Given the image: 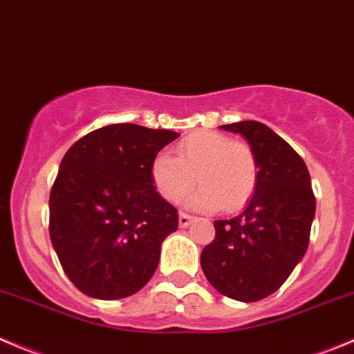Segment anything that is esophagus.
<instances>
[{"instance_id":"1","label":"esophagus","mask_w":354,"mask_h":354,"mask_svg":"<svg viewBox=\"0 0 354 354\" xmlns=\"http://www.w3.org/2000/svg\"><path fill=\"white\" fill-rule=\"evenodd\" d=\"M192 221H194V216H188L185 214V212H180V218H178V225H180V228H187Z\"/></svg>"}]
</instances>
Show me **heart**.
Masks as SVG:
<instances>
[{
  "mask_svg": "<svg viewBox=\"0 0 354 354\" xmlns=\"http://www.w3.org/2000/svg\"><path fill=\"white\" fill-rule=\"evenodd\" d=\"M178 157L159 153L150 166V178L162 198L178 204L197 181L202 185L187 205L198 212L239 211L257 187V160L245 142H233L216 131L192 133L176 147Z\"/></svg>",
  "mask_w": 354,
  "mask_h": 354,
  "instance_id": "1",
  "label": "heart"
}]
</instances>
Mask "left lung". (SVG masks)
Returning a JSON list of instances; mask_svg holds the SVG:
<instances>
[{"instance_id":"8db88e82","label":"left lung","mask_w":354,"mask_h":354,"mask_svg":"<svg viewBox=\"0 0 354 354\" xmlns=\"http://www.w3.org/2000/svg\"><path fill=\"white\" fill-rule=\"evenodd\" d=\"M239 133L257 160V187L239 216L214 221L216 236L201 254L205 279L219 294L242 303L280 289L310 243L315 202L299 153L257 121L219 126Z\"/></svg>"}]
</instances>
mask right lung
<instances>
[{
    "mask_svg": "<svg viewBox=\"0 0 354 354\" xmlns=\"http://www.w3.org/2000/svg\"><path fill=\"white\" fill-rule=\"evenodd\" d=\"M169 129L111 124L74 143L50 194V239L65 275L86 296L138 292L178 230L176 207L150 178L152 160L178 138Z\"/></svg>",
    "mask_w": 354,
    "mask_h": 354,
    "instance_id": "obj_1",
    "label": "right lung"
}]
</instances>
